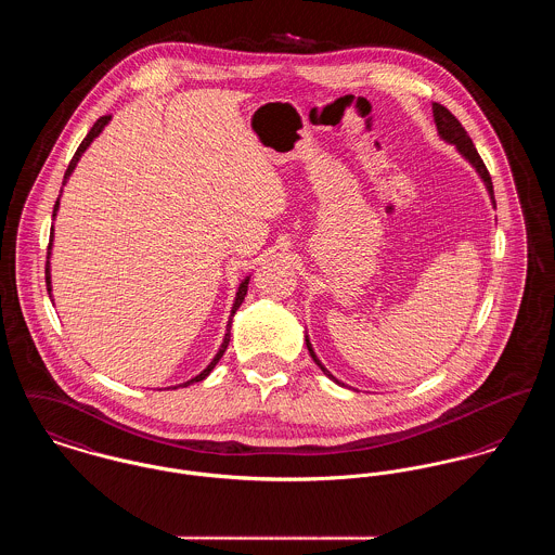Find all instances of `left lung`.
<instances>
[{
  "instance_id": "1",
  "label": "left lung",
  "mask_w": 555,
  "mask_h": 555,
  "mask_svg": "<svg viewBox=\"0 0 555 555\" xmlns=\"http://www.w3.org/2000/svg\"><path fill=\"white\" fill-rule=\"evenodd\" d=\"M433 116H435V125H437V131H439V135H441V140H446L448 144H454L455 151L460 152L473 167H475V171L479 173V178H481V182L486 184V189H488V193H490V202L492 205L496 207V199H494V186H492V178H490V173H488V169H486V165H483V160H481V156H479V152L477 149L473 146V140L468 138V133L464 131V127L460 125V120L455 118L454 114L446 107V105H441V103H433ZM305 346H307V350H309V356L313 358V362L322 369V373L328 377V379H333L335 384H339V386H346V384H341L322 362H320V358L315 356L313 352V348H311V341H309V337L305 335ZM358 392V390H356Z\"/></svg>"
}]
</instances>
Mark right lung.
I'll return each mask as SVG.
<instances>
[{
	"mask_svg": "<svg viewBox=\"0 0 555 555\" xmlns=\"http://www.w3.org/2000/svg\"><path fill=\"white\" fill-rule=\"evenodd\" d=\"M109 118L112 116H101L100 120L91 127V131H89V135L82 140V144L78 146V151L74 154V158L69 160V165H67V171H65V176H63V186L67 184V180H69V176H72V171L76 169V165H78V160H80V156L85 154V151L91 146V142L100 135L101 131H103V127L109 122ZM59 199H61V195H59ZM59 199L54 203V211H52V218L56 216V209H59ZM51 248H52V233H51V244H49V256H47V288H49V295L52 297V286H51ZM248 282H250V275L240 284V288H237V295H235V301H233V307H231V315H229V324H227V333H224V339H222V344H220V350L216 352V356L211 358V362L203 369L199 375H195L193 379H189V382H184V384H180L182 388H186V386H191V384H197V382H203L211 371H214V366L218 364V360L222 358V353L227 352V348H229V341H231V322H233V315H235V311L240 309V305L244 302L246 299V295H248ZM180 386H173V388H180Z\"/></svg>",
	"mask_w": 555,
	"mask_h": 555,
	"instance_id": "1",
	"label": "right lung"
}]
</instances>
